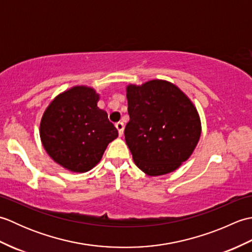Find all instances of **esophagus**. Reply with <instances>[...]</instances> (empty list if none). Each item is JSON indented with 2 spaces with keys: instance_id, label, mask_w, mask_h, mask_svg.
I'll list each match as a JSON object with an SVG mask.
<instances>
[{
  "instance_id": "esophagus-1",
  "label": "esophagus",
  "mask_w": 252,
  "mask_h": 252,
  "mask_svg": "<svg viewBox=\"0 0 252 252\" xmlns=\"http://www.w3.org/2000/svg\"><path fill=\"white\" fill-rule=\"evenodd\" d=\"M116 127L118 132H119V135L122 136L123 135V130H125V125L122 122H117L116 123Z\"/></svg>"
}]
</instances>
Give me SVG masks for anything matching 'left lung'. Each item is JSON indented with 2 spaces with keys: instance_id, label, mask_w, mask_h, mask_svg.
I'll use <instances>...</instances> for the list:
<instances>
[{
  "instance_id": "left-lung-1",
  "label": "left lung",
  "mask_w": 252,
  "mask_h": 252,
  "mask_svg": "<svg viewBox=\"0 0 252 252\" xmlns=\"http://www.w3.org/2000/svg\"><path fill=\"white\" fill-rule=\"evenodd\" d=\"M126 98L130 121L125 136L135 164L151 176L178 169L190 157L201 134L191 100L164 80L127 85Z\"/></svg>"
}]
</instances>
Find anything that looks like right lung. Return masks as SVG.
I'll list each match as a JSON object with an SVG mask.
<instances>
[{
  "label": "right lung",
  "instance_id": "add662e5",
  "mask_svg": "<svg viewBox=\"0 0 252 252\" xmlns=\"http://www.w3.org/2000/svg\"><path fill=\"white\" fill-rule=\"evenodd\" d=\"M99 95L84 85L57 95L40 123L41 142L55 162L72 172L97 164L118 131L107 112L97 107Z\"/></svg>",
  "mask_w": 252,
  "mask_h": 252
}]
</instances>
